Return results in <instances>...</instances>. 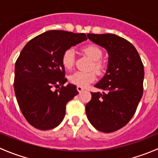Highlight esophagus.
<instances>
[{
  "label": "esophagus",
  "mask_w": 158,
  "mask_h": 158,
  "mask_svg": "<svg viewBox=\"0 0 158 158\" xmlns=\"http://www.w3.org/2000/svg\"><path fill=\"white\" fill-rule=\"evenodd\" d=\"M76 89H77L78 92H83V91H84V89L82 88V86H79V85L76 87Z\"/></svg>",
  "instance_id": "1"
}]
</instances>
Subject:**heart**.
<instances>
[{"label":"heart","instance_id":"b5f03b06","mask_svg":"<svg viewBox=\"0 0 158 158\" xmlns=\"http://www.w3.org/2000/svg\"><path fill=\"white\" fill-rule=\"evenodd\" d=\"M82 51L92 60L91 66L92 69H94L98 73H101L104 69V63L101 59L102 57V51L95 45H88L82 47ZM62 65L66 69H70L73 68L75 63V52L72 48L67 49L64 51L61 58ZM96 76L94 72L77 71L73 73L69 76V79L71 83L77 85L79 86L85 87L91 82L95 81Z\"/></svg>","mask_w":158,"mask_h":158}]
</instances>
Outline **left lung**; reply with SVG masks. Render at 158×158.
Here are the masks:
<instances>
[{"label":"left lung","mask_w":158,"mask_h":158,"mask_svg":"<svg viewBox=\"0 0 158 158\" xmlns=\"http://www.w3.org/2000/svg\"><path fill=\"white\" fill-rule=\"evenodd\" d=\"M87 36L107 49L109 57L106 74L95 85L103 92H91L85 112L97 130L110 133L125 126L136 111L144 91V65L127 40L112 33Z\"/></svg>","instance_id":"8db88e82"}]
</instances>
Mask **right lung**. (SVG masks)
Returning a JSON list of instances; mask_svg holds the SVG:
<instances>
[{"label":"right lung","mask_w":158,"mask_h":158,"mask_svg":"<svg viewBox=\"0 0 158 158\" xmlns=\"http://www.w3.org/2000/svg\"><path fill=\"white\" fill-rule=\"evenodd\" d=\"M85 40V33L49 30L30 40L20 52L14 92L22 114L34 128L46 131L58 126L67 102L79 93L76 85H64L67 79L61 58L65 50Z\"/></svg>","instance_id":"1"}]
</instances>
